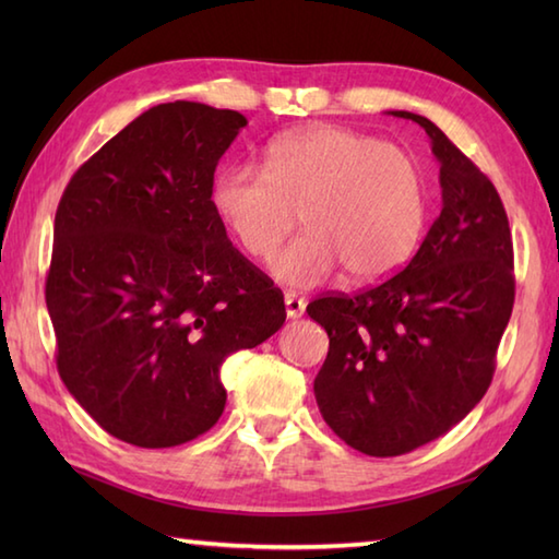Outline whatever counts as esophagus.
Wrapping results in <instances>:
<instances>
[{
  "instance_id": "obj_1",
  "label": "esophagus",
  "mask_w": 559,
  "mask_h": 559,
  "mask_svg": "<svg viewBox=\"0 0 559 559\" xmlns=\"http://www.w3.org/2000/svg\"><path fill=\"white\" fill-rule=\"evenodd\" d=\"M283 302H286L288 319H298V317L305 314L307 302H305V298H300L298 293H286V295H283Z\"/></svg>"
}]
</instances>
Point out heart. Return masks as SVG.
Here are the masks:
<instances>
[{"label": "heart", "mask_w": 559, "mask_h": 559, "mask_svg": "<svg viewBox=\"0 0 559 559\" xmlns=\"http://www.w3.org/2000/svg\"><path fill=\"white\" fill-rule=\"evenodd\" d=\"M209 201L249 257L269 259L300 213L305 233L273 259L290 286H317L338 266L355 283L399 271L420 242L425 180L406 151L348 127L317 124L271 141L264 173L225 165Z\"/></svg>", "instance_id": "b5f03b06"}]
</instances>
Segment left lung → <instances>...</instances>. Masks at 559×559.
I'll use <instances>...</instances> for the list:
<instances>
[{
	"label": "left lung",
	"mask_w": 559,
	"mask_h": 559,
	"mask_svg": "<svg viewBox=\"0 0 559 559\" xmlns=\"http://www.w3.org/2000/svg\"><path fill=\"white\" fill-rule=\"evenodd\" d=\"M439 160L442 213L396 276L307 305L329 334L317 406L348 447L401 456L476 408L514 307V249L495 185L423 115Z\"/></svg>",
	"instance_id": "left-lung-1"
}]
</instances>
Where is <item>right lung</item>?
Listing matches in <instances>:
<instances>
[{"label":"right lung","instance_id":"obj_1","mask_svg":"<svg viewBox=\"0 0 559 559\" xmlns=\"http://www.w3.org/2000/svg\"><path fill=\"white\" fill-rule=\"evenodd\" d=\"M245 115L175 100L141 112L71 177L45 302L69 394L127 444H185L225 408L221 365L286 322L283 293L211 209Z\"/></svg>","mask_w":559,"mask_h":559}]
</instances>
